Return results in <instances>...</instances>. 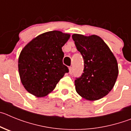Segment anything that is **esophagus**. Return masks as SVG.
Returning a JSON list of instances; mask_svg holds the SVG:
<instances>
[{
    "mask_svg": "<svg viewBox=\"0 0 131 131\" xmlns=\"http://www.w3.org/2000/svg\"><path fill=\"white\" fill-rule=\"evenodd\" d=\"M69 73H70V74H72L73 73L72 67H70V68H69Z\"/></svg>",
    "mask_w": 131,
    "mask_h": 131,
    "instance_id": "1",
    "label": "esophagus"
}]
</instances>
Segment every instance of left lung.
Masks as SVG:
<instances>
[{
  "mask_svg": "<svg viewBox=\"0 0 131 131\" xmlns=\"http://www.w3.org/2000/svg\"><path fill=\"white\" fill-rule=\"evenodd\" d=\"M72 39L83 58V73L75 80L78 93L89 101L108 95L118 76L117 60L103 40L96 35L74 34Z\"/></svg>",
  "mask_w": 131,
  "mask_h": 131,
  "instance_id": "obj_1",
  "label": "left lung"
}]
</instances>
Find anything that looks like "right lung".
I'll return each instance as SVG.
<instances>
[{"label":"right lung","instance_id":"add662e5","mask_svg":"<svg viewBox=\"0 0 131 131\" xmlns=\"http://www.w3.org/2000/svg\"><path fill=\"white\" fill-rule=\"evenodd\" d=\"M70 36L58 30L47 32L25 46L19 57L18 69L22 84L29 93L37 97L46 96L68 72L63 63L62 47Z\"/></svg>","mask_w":131,"mask_h":131}]
</instances>
